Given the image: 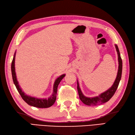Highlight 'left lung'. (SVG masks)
Instances as JSON below:
<instances>
[{
  "mask_svg": "<svg viewBox=\"0 0 135 135\" xmlns=\"http://www.w3.org/2000/svg\"><path fill=\"white\" fill-rule=\"evenodd\" d=\"M115 46L116 48V50L117 51V54H118V60L119 65L116 79L111 88H109L108 90L104 91L103 93L99 94L98 96L88 97L84 96V94L82 93L81 89L79 88L78 81H77V89H78L79 99L85 104L88 105H96L107 102L108 100L113 96L114 93H115L117 89V88H118L122 75V61L121 56H120V53L118 46L117 45H115Z\"/></svg>",
  "mask_w": 135,
  "mask_h": 135,
  "instance_id": "1",
  "label": "left lung"
}]
</instances>
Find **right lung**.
Returning a JSON list of instances; mask_svg holds the SVG:
<instances>
[{
  "mask_svg": "<svg viewBox=\"0 0 135 135\" xmlns=\"http://www.w3.org/2000/svg\"><path fill=\"white\" fill-rule=\"evenodd\" d=\"M16 51L14 53V55L13 57V59L12 62H11V74H12V78L13 80V82L15 85L17 90L19 92L20 94L21 95V97L24 101L26 102L28 104L30 105L33 106V107H38V108H48L51 107V105L54 104L56 100V95L57 88L61 82L62 78L65 76V74H62L61 76H60L59 78H57L53 85V93L51 96L47 99H39L37 97H34L30 96L27 95L22 90L21 87L18 84V82L17 79L16 71H15V57H16Z\"/></svg>",
  "mask_w": 135,
  "mask_h": 135,
  "instance_id": "1",
  "label": "right lung"
}]
</instances>
